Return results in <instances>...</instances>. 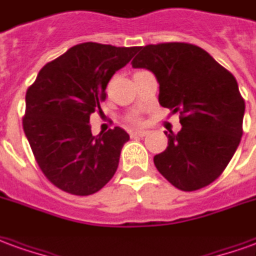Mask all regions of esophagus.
I'll return each mask as SVG.
<instances>
[{
  "instance_id": "1",
  "label": "esophagus",
  "mask_w": 256,
  "mask_h": 256,
  "mask_svg": "<svg viewBox=\"0 0 256 256\" xmlns=\"http://www.w3.org/2000/svg\"><path fill=\"white\" fill-rule=\"evenodd\" d=\"M146 134H148V132H146V130H137V132H132L130 136L132 137H146Z\"/></svg>"
}]
</instances>
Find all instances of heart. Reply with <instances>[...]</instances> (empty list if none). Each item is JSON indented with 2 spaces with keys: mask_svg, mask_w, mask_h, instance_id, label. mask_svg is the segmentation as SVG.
I'll return each instance as SVG.
<instances>
[{
  "mask_svg": "<svg viewBox=\"0 0 256 256\" xmlns=\"http://www.w3.org/2000/svg\"><path fill=\"white\" fill-rule=\"evenodd\" d=\"M128 120L133 123V124H141V123H142V120H141V118L138 115L130 116V118H128Z\"/></svg>",
  "mask_w": 256,
  "mask_h": 256,
  "instance_id": "obj_1",
  "label": "heart"
}]
</instances>
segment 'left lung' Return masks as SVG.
<instances>
[{
  "mask_svg": "<svg viewBox=\"0 0 256 256\" xmlns=\"http://www.w3.org/2000/svg\"><path fill=\"white\" fill-rule=\"evenodd\" d=\"M133 68L159 83V104L180 114L182 130L165 133L168 148L154 156L164 178L182 191L206 187L220 176L242 136L246 110L237 80L205 50L188 42L137 48Z\"/></svg>",
  "mask_w": 256,
  "mask_h": 256,
  "instance_id": "obj_1",
  "label": "left lung"
}]
</instances>
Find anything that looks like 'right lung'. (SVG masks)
<instances>
[{
    "label": "right lung",
    "mask_w": 256,
    "mask_h": 256,
    "mask_svg": "<svg viewBox=\"0 0 256 256\" xmlns=\"http://www.w3.org/2000/svg\"><path fill=\"white\" fill-rule=\"evenodd\" d=\"M138 47L82 42L48 62L26 91L23 130L44 176L73 196H91L114 178L128 134H91L105 88Z\"/></svg>",
    "instance_id": "1"
}]
</instances>
